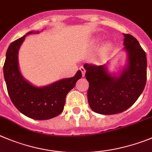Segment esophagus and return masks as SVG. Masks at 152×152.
Segmentation results:
<instances>
[{
    "label": "esophagus",
    "instance_id": "34e87169",
    "mask_svg": "<svg viewBox=\"0 0 152 152\" xmlns=\"http://www.w3.org/2000/svg\"><path fill=\"white\" fill-rule=\"evenodd\" d=\"M80 72H81V73H82V76H83V77H84V75H85V72H86L85 69H84L83 66H81L80 68Z\"/></svg>",
    "mask_w": 152,
    "mask_h": 152
}]
</instances>
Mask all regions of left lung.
Returning a JSON list of instances; mask_svg holds the SVG:
<instances>
[{"mask_svg":"<svg viewBox=\"0 0 152 152\" xmlns=\"http://www.w3.org/2000/svg\"><path fill=\"white\" fill-rule=\"evenodd\" d=\"M124 49L127 53V64L118 76L108 72L107 65H83L85 77L89 82V105L96 113H121L135 103L145 86V52L133 36L129 34H124Z\"/></svg>","mask_w":152,"mask_h":152,"instance_id":"1","label":"left lung"}]
</instances>
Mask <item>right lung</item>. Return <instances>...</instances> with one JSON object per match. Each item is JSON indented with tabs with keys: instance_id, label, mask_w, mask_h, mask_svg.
<instances>
[{
	"instance_id": "obj_1",
	"label": "right lung",
	"mask_w": 152,
	"mask_h": 152,
	"mask_svg": "<svg viewBox=\"0 0 152 152\" xmlns=\"http://www.w3.org/2000/svg\"><path fill=\"white\" fill-rule=\"evenodd\" d=\"M33 33L28 32L9 46L4 65V79L11 101L21 113L34 120H48L62 113L67 94L81 78L82 74L79 70L71 78L62 79L41 87L27 81L19 71L18 53L25 37Z\"/></svg>"
}]
</instances>
